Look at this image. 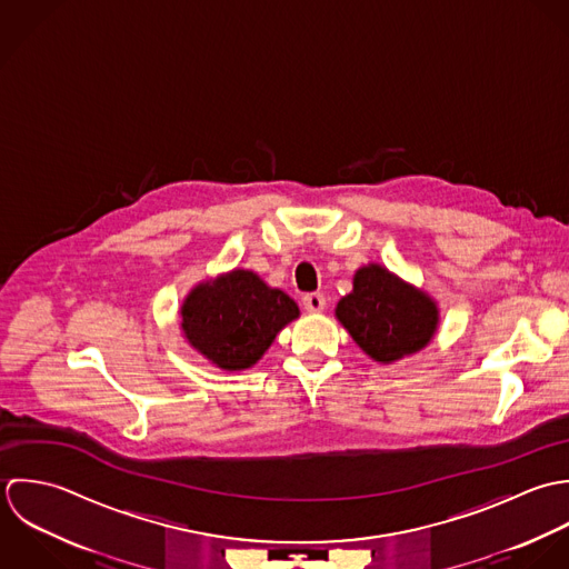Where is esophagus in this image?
I'll use <instances>...</instances> for the list:
<instances>
[{
    "label": "esophagus",
    "mask_w": 569,
    "mask_h": 569,
    "mask_svg": "<svg viewBox=\"0 0 569 569\" xmlns=\"http://www.w3.org/2000/svg\"><path fill=\"white\" fill-rule=\"evenodd\" d=\"M303 308L308 312H323L326 310V297L321 292H310L303 297Z\"/></svg>",
    "instance_id": "obj_1"
}]
</instances>
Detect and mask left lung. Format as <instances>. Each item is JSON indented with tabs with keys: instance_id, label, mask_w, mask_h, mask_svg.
Listing matches in <instances>:
<instances>
[{
	"instance_id": "1",
	"label": "left lung",
	"mask_w": 569,
	"mask_h": 569,
	"mask_svg": "<svg viewBox=\"0 0 569 569\" xmlns=\"http://www.w3.org/2000/svg\"><path fill=\"white\" fill-rule=\"evenodd\" d=\"M337 319L369 358L389 365L431 342L440 310L425 290L369 263L356 270L353 290L339 301Z\"/></svg>"
}]
</instances>
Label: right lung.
Listing matches in <instances>:
<instances>
[{"label":"right lung","instance_id":"right-lung-1","mask_svg":"<svg viewBox=\"0 0 569 569\" xmlns=\"http://www.w3.org/2000/svg\"><path fill=\"white\" fill-rule=\"evenodd\" d=\"M182 332L189 345L224 371L252 367L274 337L299 317V306L250 270L198 283L184 299Z\"/></svg>","mask_w":569,"mask_h":569}]
</instances>
